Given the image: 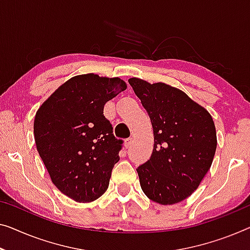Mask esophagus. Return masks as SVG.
Wrapping results in <instances>:
<instances>
[{
    "mask_svg": "<svg viewBox=\"0 0 250 250\" xmlns=\"http://www.w3.org/2000/svg\"><path fill=\"white\" fill-rule=\"evenodd\" d=\"M131 143H132V138H128V139H125V148H129L130 146H131Z\"/></svg>",
    "mask_w": 250,
    "mask_h": 250,
    "instance_id": "esophagus-1",
    "label": "esophagus"
}]
</instances>
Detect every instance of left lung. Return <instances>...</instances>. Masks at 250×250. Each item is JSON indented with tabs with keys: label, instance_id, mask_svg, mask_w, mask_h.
Listing matches in <instances>:
<instances>
[{
	"label": "left lung",
	"instance_id": "1",
	"mask_svg": "<svg viewBox=\"0 0 250 250\" xmlns=\"http://www.w3.org/2000/svg\"><path fill=\"white\" fill-rule=\"evenodd\" d=\"M150 118L154 149L138 167L141 189L162 206L180 203L206 176L217 149V131L208 111L182 89L165 83L129 78Z\"/></svg>",
	"mask_w": 250,
	"mask_h": 250
}]
</instances>
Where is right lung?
I'll list each match as a JSON object with an SVG mask.
<instances>
[{"mask_svg": "<svg viewBox=\"0 0 250 250\" xmlns=\"http://www.w3.org/2000/svg\"><path fill=\"white\" fill-rule=\"evenodd\" d=\"M125 88L119 77L82 74L62 84L37 111V150L56 188L76 202H92L107 189L122 141L114 138L103 107Z\"/></svg>", "mask_w": 250, "mask_h": 250, "instance_id": "obj_1", "label": "right lung"}]
</instances>
